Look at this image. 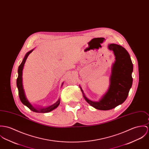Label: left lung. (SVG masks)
Here are the masks:
<instances>
[{
  "mask_svg": "<svg viewBox=\"0 0 149 149\" xmlns=\"http://www.w3.org/2000/svg\"><path fill=\"white\" fill-rule=\"evenodd\" d=\"M108 49L113 52L116 60L112 65L110 86L107 93L99 101H92L86 97L80 86L86 101L93 108L101 110H110L122 104L127 98L133 83V65L127 51L116 44H109Z\"/></svg>",
  "mask_w": 149,
  "mask_h": 149,
  "instance_id": "obj_1",
  "label": "left lung"
}]
</instances>
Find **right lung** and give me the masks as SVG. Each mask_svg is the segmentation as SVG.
Returning a JSON list of instances; mask_svg holds the SVG:
<instances>
[{
    "mask_svg": "<svg viewBox=\"0 0 149 149\" xmlns=\"http://www.w3.org/2000/svg\"><path fill=\"white\" fill-rule=\"evenodd\" d=\"M33 49L29 51L28 52H27L26 54L25 55L21 64L19 65V68H18V77L16 80V85L18 89V92H19V98L20 100L21 101V102L26 107H27L29 109L31 110L36 112V113H48L49 112L53 110H54V109L56 108L60 104V99L58 100V101L54 103V104L52 105L51 106H49L47 108H36L35 107H33L31 104L30 102L28 101V100H27V97L25 95V92L23 89V78H22V74H23V67L24 65V64L26 63V61L27 60V57L28 56V55L30 54ZM63 84H62L63 85Z\"/></svg>",
    "mask_w": 149,
    "mask_h": 149,
    "instance_id": "1",
    "label": "right lung"
}]
</instances>
